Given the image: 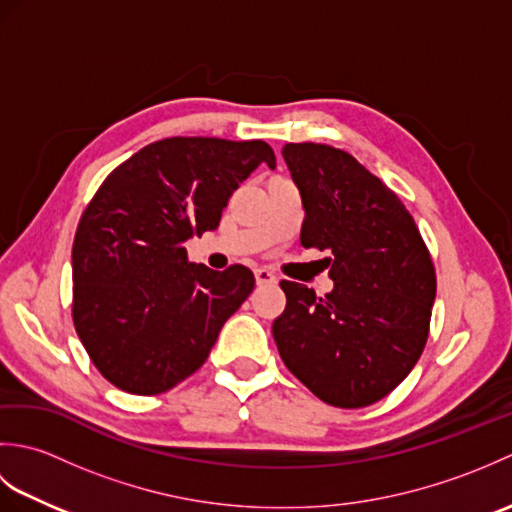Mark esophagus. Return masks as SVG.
Here are the masks:
<instances>
[{
  "mask_svg": "<svg viewBox=\"0 0 512 512\" xmlns=\"http://www.w3.org/2000/svg\"><path fill=\"white\" fill-rule=\"evenodd\" d=\"M255 281H257V286H275L277 277L270 273L268 268H257L255 270Z\"/></svg>",
  "mask_w": 512,
  "mask_h": 512,
  "instance_id": "obj_1",
  "label": "esophagus"
}]
</instances>
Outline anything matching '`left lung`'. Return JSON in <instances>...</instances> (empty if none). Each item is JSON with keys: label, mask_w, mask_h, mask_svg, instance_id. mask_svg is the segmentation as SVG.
I'll list each match as a JSON object with an SVG mask.
<instances>
[{"label": "left lung", "mask_w": 512, "mask_h": 512, "mask_svg": "<svg viewBox=\"0 0 512 512\" xmlns=\"http://www.w3.org/2000/svg\"><path fill=\"white\" fill-rule=\"evenodd\" d=\"M281 156L306 211L301 246L332 255L334 288L321 299L281 281L279 356L328 405H372L407 378L427 343L436 301L429 250L398 195L347 151L288 143Z\"/></svg>", "instance_id": "obj_1"}]
</instances>
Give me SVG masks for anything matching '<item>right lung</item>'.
Masks as SVG:
<instances>
[{"instance_id":"right-lung-1","label":"right lung","mask_w":512,"mask_h":512,"mask_svg":"<svg viewBox=\"0 0 512 512\" xmlns=\"http://www.w3.org/2000/svg\"><path fill=\"white\" fill-rule=\"evenodd\" d=\"M264 140L165 138L116 167L85 209L72 246L74 328L118 389L154 396L198 369L255 288L246 266L211 270L184 242L213 231Z\"/></svg>"}]
</instances>
